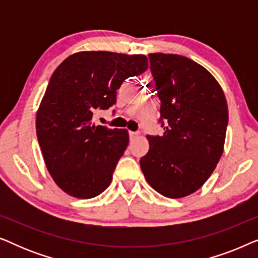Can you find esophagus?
Returning <instances> with one entry per match:
<instances>
[{"mask_svg":"<svg viewBox=\"0 0 258 258\" xmlns=\"http://www.w3.org/2000/svg\"><path fill=\"white\" fill-rule=\"evenodd\" d=\"M137 136H139V133H137V132H129L130 140H134V139H135V137H137Z\"/></svg>","mask_w":258,"mask_h":258,"instance_id":"1","label":"esophagus"}]
</instances>
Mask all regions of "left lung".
I'll return each instance as SVG.
<instances>
[{"label": "left lung", "mask_w": 258, "mask_h": 258, "mask_svg": "<svg viewBox=\"0 0 258 258\" xmlns=\"http://www.w3.org/2000/svg\"><path fill=\"white\" fill-rule=\"evenodd\" d=\"M163 135H147L140 164L148 183L169 199L195 192L223 153L228 105L223 90L202 66L181 55L149 54Z\"/></svg>", "instance_id": "8db88e82"}]
</instances>
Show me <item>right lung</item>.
<instances>
[{"label":"right lung","instance_id":"right-lung-1","mask_svg":"<svg viewBox=\"0 0 258 258\" xmlns=\"http://www.w3.org/2000/svg\"><path fill=\"white\" fill-rule=\"evenodd\" d=\"M148 69L144 55L81 51L50 77L36 117V134L51 177L63 191L93 199L111 183L129 143L125 129L95 125L94 112L116 104L128 77Z\"/></svg>","mask_w":258,"mask_h":258}]
</instances>
